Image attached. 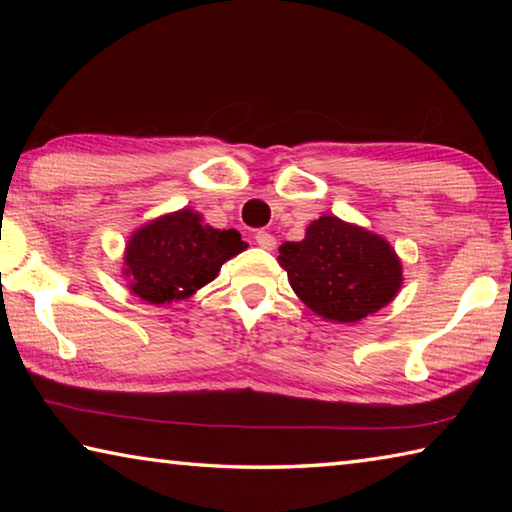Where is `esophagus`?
Instances as JSON below:
<instances>
[{
    "label": "esophagus",
    "instance_id": "obj_1",
    "mask_svg": "<svg viewBox=\"0 0 512 512\" xmlns=\"http://www.w3.org/2000/svg\"><path fill=\"white\" fill-rule=\"evenodd\" d=\"M255 241H257V246L264 248V250H273L275 248V237L268 230H257L255 232Z\"/></svg>",
    "mask_w": 512,
    "mask_h": 512
}]
</instances>
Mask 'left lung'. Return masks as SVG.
Instances as JSON below:
<instances>
[{
	"label": "left lung",
	"instance_id": "obj_1",
	"mask_svg": "<svg viewBox=\"0 0 512 512\" xmlns=\"http://www.w3.org/2000/svg\"><path fill=\"white\" fill-rule=\"evenodd\" d=\"M277 262L298 298L336 323L375 314L402 284V266L391 244L336 216H320L305 239L282 244Z\"/></svg>",
	"mask_w": 512,
	"mask_h": 512
}]
</instances>
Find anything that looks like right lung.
Segmentation results:
<instances>
[{
    "instance_id": "obj_1",
    "label": "right lung",
    "mask_w": 512,
    "mask_h": 512,
    "mask_svg": "<svg viewBox=\"0 0 512 512\" xmlns=\"http://www.w3.org/2000/svg\"><path fill=\"white\" fill-rule=\"evenodd\" d=\"M246 248L237 230H216L180 210L135 232L126 248L131 291L151 305L183 300L212 282L223 262Z\"/></svg>"
}]
</instances>
